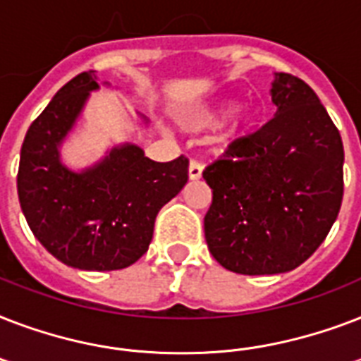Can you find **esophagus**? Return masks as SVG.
I'll use <instances>...</instances> for the list:
<instances>
[{"mask_svg":"<svg viewBox=\"0 0 361 361\" xmlns=\"http://www.w3.org/2000/svg\"><path fill=\"white\" fill-rule=\"evenodd\" d=\"M202 178V163H198L192 159L191 163H189V180L197 181Z\"/></svg>","mask_w":361,"mask_h":361,"instance_id":"obj_1","label":"esophagus"}]
</instances>
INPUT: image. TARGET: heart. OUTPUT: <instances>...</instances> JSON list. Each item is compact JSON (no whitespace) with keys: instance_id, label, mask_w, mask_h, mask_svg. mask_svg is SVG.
<instances>
[{"instance_id":"obj_1","label":"heart","mask_w":361,"mask_h":361,"mask_svg":"<svg viewBox=\"0 0 361 361\" xmlns=\"http://www.w3.org/2000/svg\"><path fill=\"white\" fill-rule=\"evenodd\" d=\"M236 109V103L232 101H225V103H219L217 106H212V109L198 110L195 114H191L189 118H185L183 123L189 127V129H212L215 125H219L221 121L225 120L226 116L231 114L232 110ZM251 125V118L243 110H236L231 118V123H228V135H240L243 130H247V127Z\"/></svg>"}]
</instances>
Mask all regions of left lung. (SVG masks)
Segmentation results:
<instances>
[{"label": "left lung", "mask_w": 361, "mask_h": 361, "mask_svg": "<svg viewBox=\"0 0 361 361\" xmlns=\"http://www.w3.org/2000/svg\"><path fill=\"white\" fill-rule=\"evenodd\" d=\"M277 112L204 170L209 252L241 275L298 268L328 236L343 200V142L317 93L288 73L271 84Z\"/></svg>", "instance_id": "8db88e82"}]
</instances>
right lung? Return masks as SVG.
I'll return each instance as SVG.
<instances>
[{"mask_svg": "<svg viewBox=\"0 0 361 361\" xmlns=\"http://www.w3.org/2000/svg\"><path fill=\"white\" fill-rule=\"evenodd\" d=\"M95 90L97 75L87 71L54 95L25 133L16 187L27 225L50 255L71 268L110 271L147 251L159 209L187 183L189 159L155 163L123 144L82 172L67 169L59 146Z\"/></svg>", "mask_w": 361, "mask_h": 361, "instance_id": "right-lung-1", "label": "right lung"}]
</instances>
